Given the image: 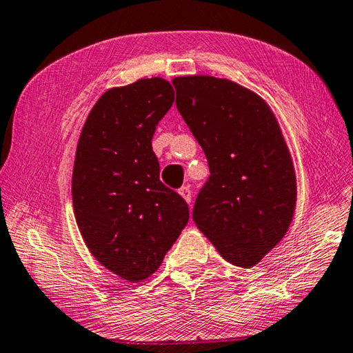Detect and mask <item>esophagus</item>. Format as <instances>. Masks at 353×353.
<instances>
[{
	"label": "esophagus",
	"mask_w": 353,
	"mask_h": 353,
	"mask_svg": "<svg viewBox=\"0 0 353 353\" xmlns=\"http://www.w3.org/2000/svg\"><path fill=\"white\" fill-rule=\"evenodd\" d=\"M179 194L182 196V198L188 202H191V190H190V187H182L181 190H179Z\"/></svg>",
	"instance_id": "esophagus-1"
}]
</instances>
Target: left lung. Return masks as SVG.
Returning <instances> with one entry per match:
<instances>
[{
    "label": "left lung",
    "mask_w": 353,
    "mask_h": 353,
    "mask_svg": "<svg viewBox=\"0 0 353 353\" xmlns=\"http://www.w3.org/2000/svg\"><path fill=\"white\" fill-rule=\"evenodd\" d=\"M172 85L210 168L193 221L225 261L254 266L285 236L296 207V172L277 119L259 94L229 79L182 76Z\"/></svg>",
    "instance_id": "obj_1"
}]
</instances>
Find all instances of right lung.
<instances>
[{
    "label": "right lung",
    "mask_w": 353,
    "mask_h": 353,
    "mask_svg": "<svg viewBox=\"0 0 353 353\" xmlns=\"http://www.w3.org/2000/svg\"><path fill=\"white\" fill-rule=\"evenodd\" d=\"M174 103L162 77L139 79L101 97L76 149L73 208L88 250L128 282L159 270L188 223L187 202L160 182L152 135Z\"/></svg>",
    "instance_id": "add662e5"
}]
</instances>
